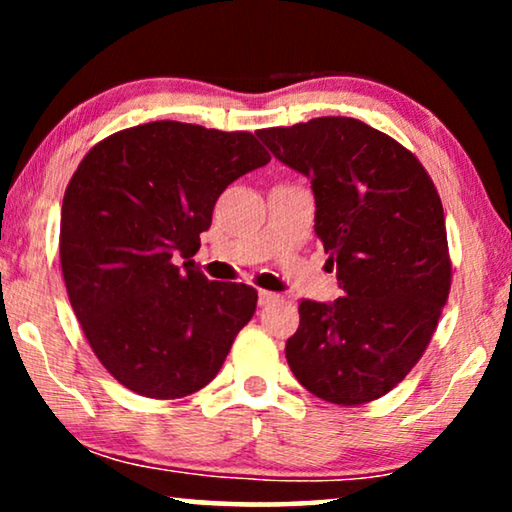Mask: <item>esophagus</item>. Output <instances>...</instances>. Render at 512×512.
<instances>
[{"instance_id": "obj_1", "label": "esophagus", "mask_w": 512, "mask_h": 512, "mask_svg": "<svg viewBox=\"0 0 512 512\" xmlns=\"http://www.w3.org/2000/svg\"><path fill=\"white\" fill-rule=\"evenodd\" d=\"M277 298V293H272V291H265V289H261L258 291V305H270L272 300Z\"/></svg>"}]
</instances>
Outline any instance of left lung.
Listing matches in <instances>:
<instances>
[{
  "mask_svg": "<svg viewBox=\"0 0 512 512\" xmlns=\"http://www.w3.org/2000/svg\"><path fill=\"white\" fill-rule=\"evenodd\" d=\"M256 135L310 179L314 233L345 291L331 305H298L289 368L328 403L375 401L422 359L450 296L436 186L415 153L356 118H312Z\"/></svg>",
  "mask_w": 512,
  "mask_h": 512,
  "instance_id": "8db88e82",
  "label": "left lung"
}]
</instances>
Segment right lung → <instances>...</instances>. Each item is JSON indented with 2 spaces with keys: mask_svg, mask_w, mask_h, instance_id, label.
Instances as JSON below:
<instances>
[{
  "mask_svg": "<svg viewBox=\"0 0 512 512\" xmlns=\"http://www.w3.org/2000/svg\"><path fill=\"white\" fill-rule=\"evenodd\" d=\"M265 163L251 132L153 121L102 139L76 167L62 200V277L88 345L125 389L195 394L254 317V286L209 282L193 256L219 195Z\"/></svg>",
  "mask_w": 512,
  "mask_h": 512,
  "instance_id": "add662e5",
  "label": "right lung"
}]
</instances>
